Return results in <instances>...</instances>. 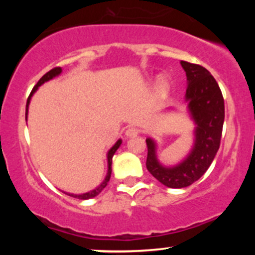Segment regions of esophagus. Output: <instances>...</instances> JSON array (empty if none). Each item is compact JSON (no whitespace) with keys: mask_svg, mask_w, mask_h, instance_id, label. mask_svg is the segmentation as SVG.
<instances>
[{"mask_svg":"<svg viewBox=\"0 0 255 255\" xmlns=\"http://www.w3.org/2000/svg\"><path fill=\"white\" fill-rule=\"evenodd\" d=\"M139 134V129L135 127H128L127 130H126V136L127 137H134Z\"/></svg>","mask_w":255,"mask_h":255,"instance_id":"esophagus-1","label":"esophagus"}]
</instances>
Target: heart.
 <instances>
[{
  "mask_svg": "<svg viewBox=\"0 0 255 255\" xmlns=\"http://www.w3.org/2000/svg\"><path fill=\"white\" fill-rule=\"evenodd\" d=\"M169 91H170V83H169L168 79L165 78L159 79V81H158L157 84L158 96H160V97H165V96H168Z\"/></svg>",
  "mask_w": 255,
  "mask_h": 255,
  "instance_id": "obj_1",
  "label": "heart"
}]
</instances>
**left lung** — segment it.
<instances>
[{
	"label": "left lung",
	"mask_w": 255,
	"mask_h": 255,
	"mask_svg": "<svg viewBox=\"0 0 255 255\" xmlns=\"http://www.w3.org/2000/svg\"><path fill=\"white\" fill-rule=\"evenodd\" d=\"M188 86L186 101L195 124L194 145L191 152L175 166H164L157 159L156 142L147 137L146 168L153 177L169 188L191 186L206 172L221 145L224 124V99L211 73L199 64L181 61Z\"/></svg>",
	"instance_id": "left-lung-1"
}]
</instances>
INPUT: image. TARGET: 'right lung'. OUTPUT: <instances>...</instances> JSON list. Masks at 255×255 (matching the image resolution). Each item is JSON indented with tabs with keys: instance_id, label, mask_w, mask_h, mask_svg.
Returning <instances> with one entry per match:
<instances>
[{
	"instance_id": "right-lung-1",
	"label": "right lung",
	"mask_w": 255,
	"mask_h": 255,
	"mask_svg": "<svg viewBox=\"0 0 255 255\" xmlns=\"http://www.w3.org/2000/svg\"><path fill=\"white\" fill-rule=\"evenodd\" d=\"M61 72H62L61 67H56V68H52L51 71H49L48 73H46V74H44L43 77L39 79V81H38V83L36 84V86L33 87V90H32L31 95L28 96V98H27V103H26V119H27L28 104H30L31 97H32V96H33V93L36 92V91L38 90V87H39L40 85H43L44 83H46V81L51 80V79H54L55 77H57V75H60ZM121 144H122V140L121 139L118 140V141H116V144L110 148L109 152H108V172H107V176H105L104 181L101 184H99L97 188L92 189V191H90V192H87V193H84V194H71V193H66V194L71 195V197H73V198L81 199V200H86V199H91V198L97 197L99 193H101L105 188V187H107L108 182H109L110 176H111V163H113V156H114V154H115V152L118 151V148L120 147V145H121Z\"/></svg>"
}]
</instances>
